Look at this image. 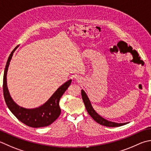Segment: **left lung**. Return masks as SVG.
I'll return each instance as SVG.
<instances>
[{
    "instance_id": "obj_1",
    "label": "left lung",
    "mask_w": 151,
    "mask_h": 151,
    "mask_svg": "<svg viewBox=\"0 0 151 151\" xmlns=\"http://www.w3.org/2000/svg\"><path fill=\"white\" fill-rule=\"evenodd\" d=\"M81 94H82V100H83L86 109L88 114L90 115L91 118H92L96 122L99 123V124L105 126H108V127H119V126L125 125L126 124L128 123V122L117 123V122H111V121H109L105 119L104 118H103L102 116H100L99 114H97L96 112V111L94 110L93 107L91 106V102L90 101L89 98H88L86 93V92L83 90H81Z\"/></svg>"
}]
</instances>
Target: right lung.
Instances as JSON below:
<instances>
[{"mask_svg": "<svg viewBox=\"0 0 151 151\" xmlns=\"http://www.w3.org/2000/svg\"><path fill=\"white\" fill-rule=\"evenodd\" d=\"M14 49L9 56L4 69L3 76V93L5 102L8 109L21 122L32 128H41L51 124L58 119L61 114V109L59 105L60 98L71 83L72 80H69L65 83L58 88L53 95L45 103L35 109H26L20 107L12 98L7 86V72L10 62L15 50Z\"/></svg>", "mask_w": 151, "mask_h": 151, "instance_id": "right-lung-1", "label": "right lung"}]
</instances>
